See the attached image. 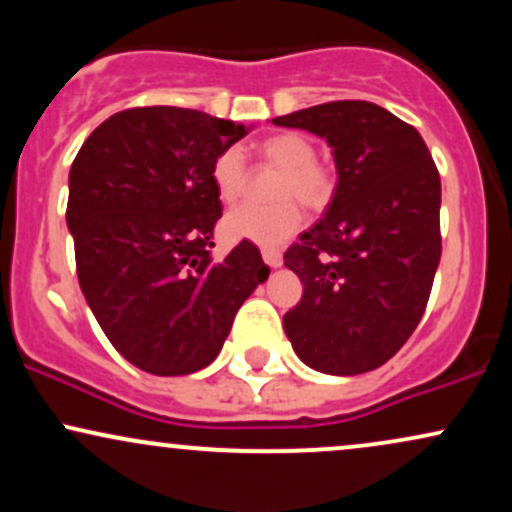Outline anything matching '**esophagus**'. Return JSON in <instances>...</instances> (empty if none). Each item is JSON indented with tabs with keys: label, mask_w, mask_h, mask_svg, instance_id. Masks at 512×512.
<instances>
[{
	"label": "esophagus",
	"mask_w": 512,
	"mask_h": 512,
	"mask_svg": "<svg viewBox=\"0 0 512 512\" xmlns=\"http://www.w3.org/2000/svg\"><path fill=\"white\" fill-rule=\"evenodd\" d=\"M262 260H264V264H267V267H272V269H276V267H281V252L279 250H262Z\"/></svg>",
	"instance_id": "34e87169"
}]
</instances>
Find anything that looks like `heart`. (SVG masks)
<instances>
[{
	"instance_id": "obj_1",
	"label": "heart",
	"mask_w": 512,
	"mask_h": 512,
	"mask_svg": "<svg viewBox=\"0 0 512 512\" xmlns=\"http://www.w3.org/2000/svg\"><path fill=\"white\" fill-rule=\"evenodd\" d=\"M260 154L264 161L281 168L274 185L276 202L243 204L233 209L223 219V233L233 240H250L257 245H281L303 226V211L295 199L308 209H322L332 199L334 180L330 170L315 161V144L305 134H272L260 144ZM211 180L221 202L233 204L243 197L248 168L240 149H226L216 156Z\"/></svg>"
}]
</instances>
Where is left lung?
I'll return each instance as SVG.
<instances>
[{"mask_svg": "<svg viewBox=\"0 0 512 512\" xmlns=\"http://www.w3.org/2000/svg\"><path fill=\"white\" fill-rule=\"evenodd\" d=\"M332 146L337 187L325 216L286 250L303 298L286 337L320 373L358 375L402 349L440 262V175L414 127L368 101L274 117Z\"/></svg>", "mask_w": 512, "mask_h": 512, "instance_id": "1", "label": "left lung"}]
</instances>
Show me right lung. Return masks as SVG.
<instances>
[{"label": "right lung", "mask_w": 512, "mask_h": 512, "mask_svg": "<svg viewBox=\"0 0 512 512\" xmlns=\"http://www.w3.org/2000/svg\"><path fill=\"white\" fill-rule=\"evenodd\" d=\"M245 134L199 110H122L93 129L69 170L79 286L110 344L146 373L209 366L240 305L267 281L248 240L211 260L221 219L211 168Z\"/></svg>", "instance_id": "add662e5"}]
</instances>
